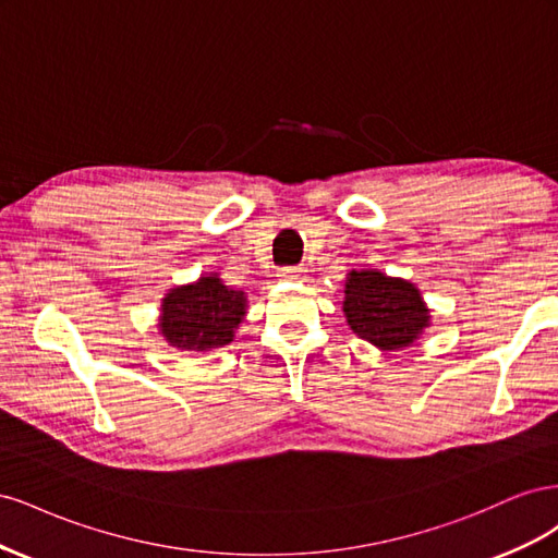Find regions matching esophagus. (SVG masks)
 Listing matches in <instances>:
<instances>
[{
  "mask_svg": "<svg viewBox=\"0 0 558 558\" xmlns=\"http://www.w3.org/2000/svg\"><path fill=\"white\" fill-rule=\"evenodd\" d=\"M305 272H307V269L305 267H281L279 269V277L281 279H305Z\"/></svg>",
  "mask_w": 558,
  "mask_h": 558,
  "instance_id": "obj_1",
  "label": "esophagus"
}]
</instances>
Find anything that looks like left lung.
<instances>
[{
	"label": "left lung",
	"mask_w": 558,
	"mask_h": 558,
	"mask_svg": "<svg viewBox=\"0 0 558 558\" xmlns=\"http://www.w3.org/2000/svg\"><path fill=\"white\" fill-rule=\"evenodd\" d=\"M344 314L353 332L384 351L410 347L430 318L410 281L391 279L377 269L349 275Z\"/></svg>",
	"instance_id": "left-lung-1"
}]
</instances>
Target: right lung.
Here are the masks:
<instances>
[{
    "label": "right lung",
    "mask_w": 558,
    "mask_h": 558,
    "mask_svg": "<svg viewBox=\"0 0 558 558\" xmlns=\"http://www.w3.org/2000/svg\"><path fill=\"white\" fill-rule=\"evenodd\" d=\"M246 314V295L230 291L218 277H202L162 300L160 330L181 351H209L232 342Z\"/></svg>",
    "instance_id": "obj_1"
}]
</instances>
